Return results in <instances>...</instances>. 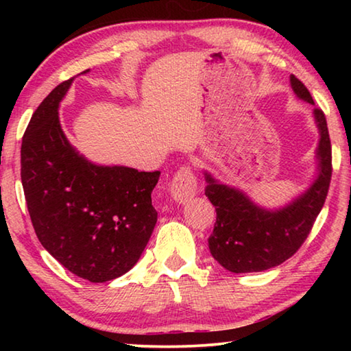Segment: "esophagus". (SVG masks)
Listing matches in <instances>:
<instances>
[{
	"instance_id": "1",
	"label": "esophagus",
	"mask_w": 351,
	"mask_h": 351,
	"mask_svg": "<svg viewBox=\"0 0 351 351\" xmlns=\"http://www.w3.org/2000/svg\"><path fill=\"white\" fill-rule=\"evenodd\" d=\"M198 192V181L197 176L192 171L189 165H182V167L176 171L170 186V195L176 203L186 204L189 199H192Z\"/></svg>"
}]
</instances>
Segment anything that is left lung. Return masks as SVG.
<instances>
[{
	"label": "left lung",
	"mask_w": 351,
	"mask_h": 351,
	"mask_svg": "<svg viewBox=\"0 0 351 351\" xmlns=\"http://www.w3.org/2000/svg\"><path fill=\"white\" fill-rule=\"evenodd\" d=\"M295 96L314 105L310 91L289 77ZM319 128L317 178L304 193L280 209L260 207L245 192L217 181L206 171V197L215 206L217 221L209 237L212 257L230 272H260L282 265L304 245L322 210L331 181V142L324 111L314 106Z\"/></svg>",
	"instance_id": "left-lung-1"
}]
</instances>
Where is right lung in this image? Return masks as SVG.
I'll use <instances>...</instances> for the list:
<instances>
[{"label":"right lung","mask_w":351,"mask_h":351,"mask_svg":"<svg viewBox=\"0 0 351 351\" xmlns=\"http://www.w3.org/2000/svg\"><path fill=\"white\" fill-rule=\"evenodd\" d=\"M73 80L56 86L32 114L21 182L46 251L73 274L102 283L125 274L144 252L158 221L152 192L161 171L96 165L69 144L58 105Z\"/></svg>","instance_id":"1"}]
</instances>
